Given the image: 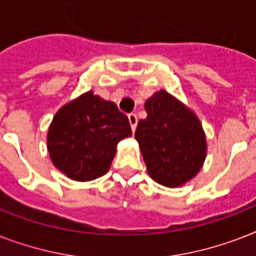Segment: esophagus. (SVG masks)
Wrapping results in <instances>:
<instances>
[{"mask_svg": "<svg viewBox=\"0 0 256 256\" xmlns=\"http://www.w3.org/2000/svg\"><path fill=\"white\" fill-rule=\"evenodd\" d=\"M128 122H130V126H132V132H136V124H138V118H136V114H134V112L128 114Z\"/></svg>", "mask_w": 256, "mask_h": 256, "instance_id": "1", "label": "esophagus"}]
</instances>
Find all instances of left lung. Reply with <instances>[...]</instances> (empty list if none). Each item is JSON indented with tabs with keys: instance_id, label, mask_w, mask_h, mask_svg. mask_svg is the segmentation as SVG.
Returning a JSON list of instances; mask_svg holds the SVG:
<instances>
[{
	"instance_id": "1",
	"label": "left lung",
	"mask_w": 256,
	"mask_h": 256,
	"mask_svg": "<svg viewBox=\"0 0 256 256\" xmlns=\"http://www.w3.org/2000/svg\"><path fill=\"white\" fill-rule=\"evenodd\" d=\"M148 116L138 122L136 140L148 175L166 187H179L198 174L207 144L198 116L164 90L146 100Z\"/></svg>"
}]
</instances>
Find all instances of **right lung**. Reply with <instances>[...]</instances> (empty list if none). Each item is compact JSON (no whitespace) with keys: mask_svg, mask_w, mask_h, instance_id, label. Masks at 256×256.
<instances>
[{"mask_svg":"<svg viewBox=\"0 0 256 256\" xmlns=\"http://www.w3.org/2000/svg\"><path fill=\"white\" fill-rule=\"evenodd\" d=\"M130 136L128 116L114 102L90 90L56 112L48 132V150L58 170L86 182L108 172L118 142Z\"/></svg>","mask_w":256,"mask_h":256,"instance_id":"obj_1","label":"right lung"}]
</instances>
